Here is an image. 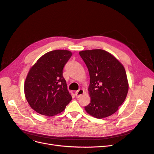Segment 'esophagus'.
<instances>
[{"instance_id": "esophagus-1", "label": "esophagus", "mask_w": 154, "mask_h": 154, "mask_svg": "<svg viewBox=\"0 0 154 154\" xmlns=\"http://www.w3.org/2000/svg\"><path fill=\"white\" fill-rule=\"evenodd\" d=\"M84 93V91L83 89H82V88H80V89L79 91H77L76 92H75V96L77 98H79L81 97Z\"/></svg>"}]
</instances>
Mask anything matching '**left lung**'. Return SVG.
Returning a JSON list of instances; mask_svg holds the SVG:
<instances>
[{"label": "left lung", "mask_w": 154, "mask_h": 154, "mask_svg": "<svg viewBox=\"0 0 154 154\" xmlns=\"http://www.w3.org/2000/svg\"><path fill=\"white\" fill-rule=\"evenodd\" d=\"M90 75L88 90L91 102L85 107L88 114L102 119L116 112L128 90L125 70L112 54L101 49L80 51Z\"/></svg>", "instance_id": "obj_1"}]
</instances>
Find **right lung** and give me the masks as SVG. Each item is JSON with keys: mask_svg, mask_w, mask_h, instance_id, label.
<instances>
[{"mask_svg": "<svg viewBox=\"0 0 154 154\" xmlns=\"http://www.w3.org/2000/svg\"><path fill=\"white\" fill-rule=\"evenodd\" d=\"M71 52L55 50L42 56L30 69L24 84L26 99L40 114L54 116L64 110L71 101L63 77V69Z\"/></svg>", "mask_w": 154, "mask_h": 154, "instance_id": "obj_1", "label": "right lung"}]
</instances>
